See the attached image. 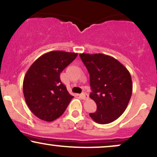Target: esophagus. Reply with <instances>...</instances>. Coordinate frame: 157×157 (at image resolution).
Returning a JSON list of instances; mask_svg holds the SVG:
<instances>
[{"label": "esophagus", "instance_id": "1", "mask_svg": "<svg viewBox=\"0 0 157 157\" xmlns=\"http://www.w3.org/2000/svg\"><path fill=\"white\" fill-rule=\"evenodd\" d=\"M80 97H82V98L85 100H88V99H89V94H86V93H82L80 94Z\"/></svg>", "mask_w": 157, "mask_h": 157}]
</instances>
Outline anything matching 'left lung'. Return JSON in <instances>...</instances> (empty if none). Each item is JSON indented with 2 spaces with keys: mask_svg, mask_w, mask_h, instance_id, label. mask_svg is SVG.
Masks as SVG:
<instances>
[{
  "mask_svg": "<svg viewBox=\"0 0 157 157\" xmlns=\"http://www.w3.org/2000/svg\"><path fill=\"white\" fill-rule=\"evenodd\" d=\"M90 75L92 92L90 98L96 102L97 111L89 113L97 123L116 120L127 108L132 94V80L125 66L111 56L103 54H80Z\"/></svg>",
  "mask_w": 157,
  "mask_h": 157,
  "instance_id": "1",
  "label": "left lung"
}]
</instances>
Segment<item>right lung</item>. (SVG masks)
Returning a JSON list of instances; mask_svg holds the SVG:
<instances>
[{"instance_id":"1","label":"right lung","mask_w":157,"mask_h":157,"mask_svg":"<svg viewBox=\"0 0 157 157\" xmlns=\"http://www.w3.org/2000/svg\"><path fill=\"white\" fill-rule=\"evenodd\" d=\"M77 56L73 52H49L28 69L23 80V95L29 109L37 117L52 122L64 113L74 97L62 83L60 75Z\"/></svg>"}]
</instances>
